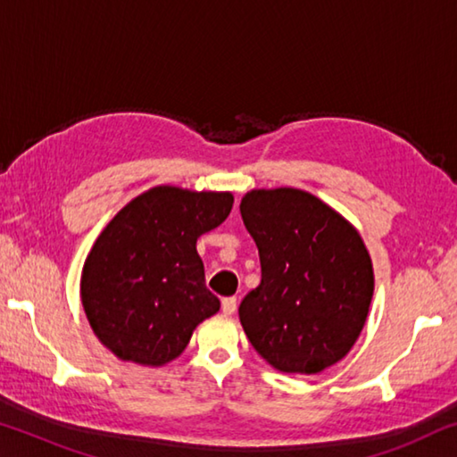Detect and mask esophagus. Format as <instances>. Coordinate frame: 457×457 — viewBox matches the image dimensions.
Here are the masks:
<instances>
[{"label":"esophagus","mask_w":457,"mask_h":457,"mask_svg":"<svg viewBox=\"0 0 457 457\" xmlns=\"http://www.w3.org/2000/svg\"><path fill=\"white\" fill-rule=\"evenodd\" d=\"M236 306H237V298L236 296H228V298L221 300L223 314H234L236 312Z\"/></svg>","instance_id":"1"}]
</instances>
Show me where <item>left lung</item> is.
Instances as JSON below:
<instances>
[{
    "label": "left lung",
    "instance_id": "1",
    "mask_svg": "<svg viewBox=\"0 0 457 457\" xmlns=\"http://www.w3.org/2000/svg\"><path fill=\"white\" fill-rule=\"evenodd\" d=\"M258 245L262 280L239 304L253 349L282 373H320L365 327L375 278L349 221L311 193H245L239 205Z\"/></svg>",
    "mask_w": 457,
    "mask_h": 457
}]
</instances>
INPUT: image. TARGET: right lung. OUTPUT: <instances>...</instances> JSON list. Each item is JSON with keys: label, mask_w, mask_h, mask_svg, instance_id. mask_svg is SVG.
Listing matches in <instances>:
<instances>
[{"label": "right lung", "mask_w": 457, "mask_h": 457, "mask_svg": "<svg viewBox=\"0 0 457 457\" xmlns=\"http://www.w3.org/2000/svg\"><path fill=\"white\" fill-rule=\"evenodd\" d=\"M231 193L153 187L114 215L84 262L80 296L92 330L119 359L161 367L220 311L197 237L226 218Z\"/></svg>", "instance_id": "right-lung-1"}]
</instances>
